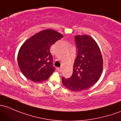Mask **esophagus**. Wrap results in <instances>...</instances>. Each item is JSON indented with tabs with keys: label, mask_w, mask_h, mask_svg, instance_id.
<instances>
[{
	"label": "esophagus",
	"mask_w": 121,
	"mask_h": 121,
	"mask_svg": "<svg viewBox=\"0 0 121 121\" xmlns=\"http://www.w3.org/2000/svg\"><path fill=\"white\" fill-rule=\"evenodd\" d=\"M57 71H58L59 72H61L62 71V68H57Z\"/></svg>",
	"instance_id": "obj_1"
}]
</instances>
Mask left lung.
<instances>
[{
    "label": "left lung",
    "mask_w": 121,
    "mask_h": 121,
    "mask_svg": "<svg viewBox=\"0 0 121 121\" xmlns=\"http://www.w3.org/2000/svg\"><path fill=\"white\" fill-rule=\"evenodd\" d=\"M77 55L72 76L62 77L64 86L71 91L86 90L99 81L103 72V57L95 40L88 35L75 36Z\"/></svg>",
    "instance_id": "8db88e82"
}]
</instances>
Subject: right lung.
<instances>
[{
    "label": "right lung",
    "instance_id": "obj_1",
    "mask_svg": "<svg viewBox=\"0 0 121 121\" xmlns=\"http://www.w3.org/2000/svg\"><path fill=\"white\" fill-rule=\"evenodd\" d=\"M63 35L51 29L39 32L29 38L20 49L18 63L26 78L35 82L48 79L55 71L50 47Z\"/></svg>",
    "mask_w": 121,
    "mask_h": 121
}]
</instances>
